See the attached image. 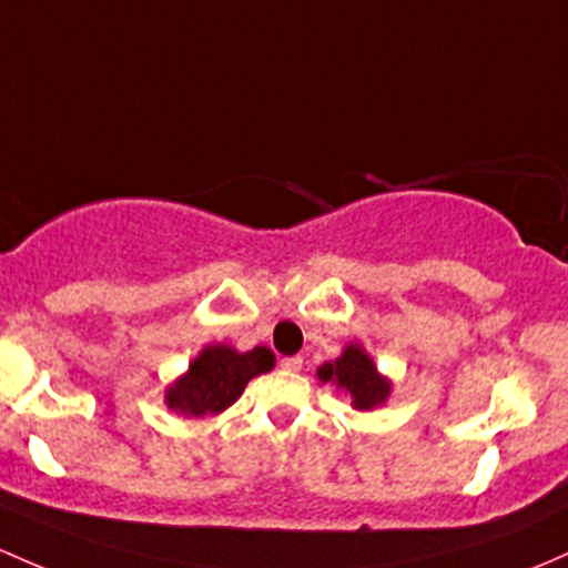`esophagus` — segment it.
<instances>
[{"mask_svg": "<svg viewBox=\"0 0 568 568\" xmlns=\"http://www.w3.org/2000/svg\"><path fill=\"white\" fill-rule=\"evenodd\" d=\"M302 366H304L302 355H288V358L280 361V369H283V372H298Z\"/></svg>", "mask_w": 568, "mask_h": 568, "instance_id": "obj_1", "label": "esophagus"}]
</instances>
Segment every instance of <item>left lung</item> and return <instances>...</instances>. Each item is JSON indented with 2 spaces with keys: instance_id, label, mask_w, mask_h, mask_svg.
Segmentation results:
<instances>
[{
  "instance_id": "left-lung-1",
  "label": "left lung",
  "mask_w": 568,
  "mask_h": 568,
  "mask_svg": "<svg viewBox=\"0 0 568 568\" xmlns=\"http://www.w3.org/2000/svg\"><path fill=\"white\" fill-rule=\"evenodd\" d=\"M315 375L321 383H332L336 390H345V396H351V407L358 413H372V409L383 407L394 390L390 377L377 369L375 358L366 353L361 342H347L339 358L317 366Z\"/></svg>"
}]
</instances>
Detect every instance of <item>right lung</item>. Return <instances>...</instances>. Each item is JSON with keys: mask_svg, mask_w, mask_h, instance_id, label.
<instances>
[{"mask_svg": "<svg viewBox=\"0 0 568 568\" xmlns=\"http://www.w3.org/2000/svg\"><path fill=\"white\" fill-rule=\"evenodd\" d=\"M274 369L270 347L240 353L232 345L213 342L193 355L189 369L164 388V404L183 417H213L242 396L253 377Z\"/></svg>", "mask_w": 568, "mask_h": 568, "instance_id": "1", "label": "right lung"}]
</instances>
